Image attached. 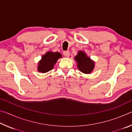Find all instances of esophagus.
<instances>
[{"mask_svg":"<svg viewBox=\"0 0 132 132\" xmlns=\"http://www.w3.org/2000/svg\"><path fill=\"white\" fill-rule=\"evenodd\" d=\"M63 55L65 57H69V56H70V52H69V51H64V52H63Z\"/></svg>","mask_w":132,"mask_h":132,"instance_id":"34e87169","label":"esophagus"}]
</instances>
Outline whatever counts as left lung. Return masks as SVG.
Masks as SVG:
<instances>
[{
    "mask_svg": "<svg viewBox=\"0 0 132 132\" xmlns=\"http://www.w3.org/2000/svg\"><path fill=\"white\" fill-rule=\"evenodd\" d=\"M74 59L77 62V68L85 74H90L95 68L94 61L87 56L84 51H79Z\"/></svg>",
    "mask_w": 132,
    "mask_h": 132,
    "instance_id": "8db88e82",
    "label": "left lung"
}]
</instances>
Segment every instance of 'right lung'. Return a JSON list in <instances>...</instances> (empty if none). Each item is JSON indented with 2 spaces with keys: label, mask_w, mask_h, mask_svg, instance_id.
<instances>
[{
  "label": "right lung",
  "mask_w": 132,
  "mask_h": 132,
  "mask_svg": "<svg viewBox=\"0 0 132 132\" xmlns=\"http://www.w3.org/2000/svg\"><path fill=\"white\" fill-rule=\"evenodd\" d=\"M61 57H62L61 53L57 52H53L52 51H48L45 54L42 55L41 59L38 62V71L44 73L51 70L57 60Z\"/></svg>",
  "instance_id": "right-lung-1"
}]
</instances>
